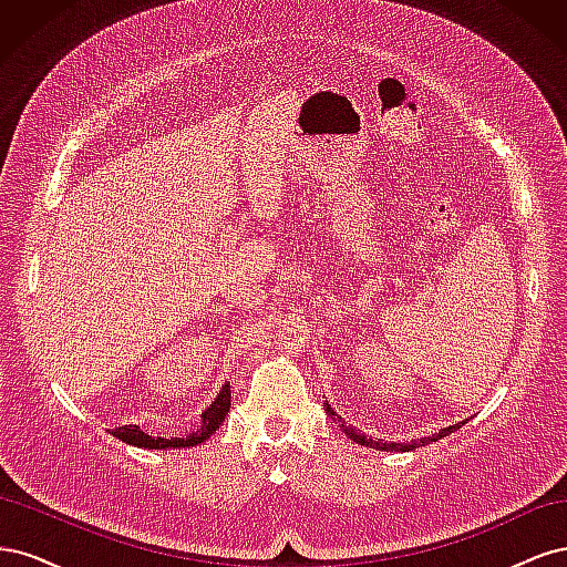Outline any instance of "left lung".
I'll use <instances>...</instances> for the list:
<instances>
[{"instance_id":"1","label":"left lung","mask_w":567,"mask_h":567,"mask_svg":"<svg viewBox=\"0 0 567 567\" xmlns=\"http://www.w3.org/2000/svg\"><path fill=\"white\" fill-rule=\"evenodd\" d=\"M323 409H326V414H329L333 421L338 419V414L336 411L331 409V404L326 402L323 404ZM466 423V421H463ZM463 423H454V425H450V427H444L442 433H437V435H433V437H423V440H419V442H406V444H400V442H383V440H371V437H367L364 433H359V431H354L352 425H348L346 421H340L338 419V425H340V431L346 433L350 440H354L357 444H367V447H373V450H381V452H409V450H414V447H423V444H431V442H435V440H440V437H444V435H450L452 431H456V427H461Z\"/></svg>"}]
</instances>
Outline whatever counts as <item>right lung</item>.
<instances>
[{"mask_svg":"<svg viewBox=\"0 0 567 567\" xmlns=\"http://www.w3.org/2000/svg\"><path fill=\"white\" fill-rule=\"evenodd\" d=\"M231 406V388L225 385L219 390V394L215 398V402L203 411V425L198 431H194L192 435L186 437H151L146 435L140 425H125V427H115L113 435L117 440H123L127 444H134V447H148V450H167V447H194V444L203 442L205 437H210L213 431L221 425L225 421L227 411Z\"/></svg>","mask_w":567,"mask_h":567,"instance_id":"1","label":"right lung"}]
</instances>
